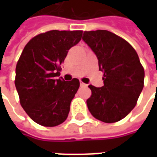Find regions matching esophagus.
I'll return each instance as SVG.
<instances>
[{
	"label": "esophagus",
	"instance_id": "34e87169",
	"mask_svg": "<svg viewBox=\"0 0 157 157\" xmlns=\"http://www.w3.org/2000/svg\"><path fill=\"white\" fill-rule=\"evenodd\" d=\"M80 84H81V86H86V84H85V83H83V82H80Z\"/></svg>",
	"mask_w": 157,
	"mask_h": 157
}]
</instances>
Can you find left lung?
<instances>
[{
	"instance_id": "left-lung-1",
	"label": "left lung",
	"mask_w": 157,
	"mask_h": 157,
	"mask_svg": "<svg viewBox=\"0 0 157 157\" xmlns=\"http://www.w3.org/2000/svg\"><path fill=\"white\" fill-rule=\"evenodd\" d=\"M82 40L98 59L104 74L103 86L89 85L92 96L86 104L92 115L104 123H115L136 105L144 87L145 71L134 48L107 30L84 32Z\"/></svg>"
}]
</instances>
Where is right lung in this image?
I'll return each mask as SVG.
<instances>
[{
	"instance_id": "add662e5",
	"label": "right lung",
	"mask_w": 157,
	"mask_h": 157,
	"mask_svg": "<svg viewBox=\"0 0 157 157\" xmlns=\"http://www.w3.org/2000/svg\"><path fill=\"white\" fill-rule=\"evenodd\" d=\"M82 31L52 30L26 44L16 67L15 86L20 103L33 121L54 127L67 118L80 82L59 76L68 50L82 39Z\"/></svg>"
}]
</instances>
